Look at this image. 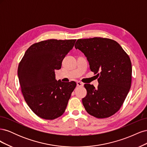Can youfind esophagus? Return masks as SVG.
Here are the masks:
<instances>
[{
	"label": "esophagus",
	"instance_id": "34e87169",
	"mask_svg": "<svg viewBox=\"0 0 147 147\" xmlns=\"http://www.w3.org/2000/svg\"><path fill=\"white\" fill-rule=\"evenodd\" d=\"M77 85L78 86H83V83L80 82H77Z\"/></svg>",
	"mask_w": 147,
	"mask_h": 147
}]
</instances>
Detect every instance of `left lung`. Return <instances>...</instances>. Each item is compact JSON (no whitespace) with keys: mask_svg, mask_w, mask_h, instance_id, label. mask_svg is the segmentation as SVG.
<instances>
[{"mask_svg":"<svg viewBox=\"0 0 147 147\" xmlns=\"http://www.w3.org/2000/svg\"><path fill=\"white\" fill-rule=\"evenodd\" d=\"M75 47L84 53L91 70L98 77L97 89L92 84L84 85L85 110L97 118L112 116L121 108L131 86L129 56L118 42L107 38L78 39Z\"/></svg>","mask_w":147,"mask_h":147,"instance_id":"left-lung-1","label":"left lung"}]
</instances>
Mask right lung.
<instances>
[{
    "label": "right lung",
    "mask_w": 147,
    "mask_h": 147,
    "mask_svg": "<svg viewBox=\"0 0 147 147\" xmlns=\"http://www.w3.org/2000/svg\"><path fill=\"white\" fill-rule=\"evenodd\" d=\"M75 41L50 39L35 43L20 62L18 75L22 94L32 112L43 119L61 117L76 87L75 82L57 81L55 74Z\"/></svg>",
    "instance_id": "add662e5"
}]
</instances>
